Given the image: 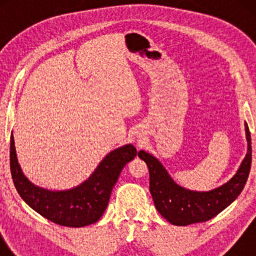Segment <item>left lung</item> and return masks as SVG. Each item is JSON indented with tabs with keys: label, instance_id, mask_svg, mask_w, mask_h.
Wrapping results in <instances>:
<instances>
[{
	"label": "left lung",
	"instance_id": "obj_1",
	"mask_svg": "<svg viewBox=\"0 0 256 256\" xmlns=\"http://www.w3.org/2000/svg\"><path fill=\"white\" fill-rule=\"evenodd\" d=\"M247 154L236 174L222 186L210 191H194L178 185L163 164L152 154L141 150L138 157L148 166L150 174V194L160 214L176 226L204 222L219 214L230 206L244 190L252 164L250 132L244 124Z\"/></svg>",
	"mask_w": 256,
	"mask_h": 256
}]
</instances>
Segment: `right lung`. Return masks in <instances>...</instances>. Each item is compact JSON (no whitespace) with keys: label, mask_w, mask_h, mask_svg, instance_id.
<instances>
[{"label":"right lung","mask_w":256,"mask_h":256,"mask_svg":"<svg viewBox=\"0 0 256 256\" xmlns=\"http://www.w3.org/2000/svg\"><path fill=\"white\" fill-rule=\"evenodd\" d=\"M136 155L134 146H122L107 154L82 184L70 190H48L31 183L23 174L17 160L12 132L10 136V170L17 192L44 218L68 227H84L101 218L122 169Z\"/></svg>","instance_id":"right-lung-1"}]
</instances>
